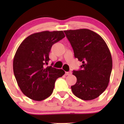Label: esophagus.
I'll use <instances>...</instances> for the list:
<instances>
[{"mask_svg":"<svg viewBox=\"0 0 124 124\" xmlns=\"http://www.w3.org/2000/svg\"><path fill=\"white\" fill-rule=\"evenodd\" d=\"M71 74V71H68V72H65V75L67 76H69V75Z\"/></svg>","mask_w":124,"mask_h":124,"instance_id":"obj_1","label":"esophagus"}]
</instances>
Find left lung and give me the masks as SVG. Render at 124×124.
I'll return each instance as SVG.
<instances>
[{
    "label": "left lung",
    "instance_id": "1",
    "mask_svg": "<svg viewBox=\"0 0 124 124\" xmlns=\"http://www.w3.org/2000/svg\"><path fill=\"white\" fill-rule=\"evenodd\" d=\"M74 57L82 62L81 69L74 70L77 82L72 93L83 100H92L106 89L112 70L110 52L102 37L87 29L64 31Z\"/></svg>",
    "mask_w": 124,
    "mask_h": 124
}]
</instances>
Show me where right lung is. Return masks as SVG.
<instances>
[{"label": "right lung", "instance_id": "1", "mask_svg": "<svg viewBox=\"0 0 124 124\" xmlns=\"http://www.w3.org/2000/svg\"><path fill=\"white\" fill-rule=\"evenodd\" d=\"M65 37L62 31H43L27 37L18 47L13 61L14 74L21 91L28 98L35 101L48 98L56 79L65 74L63 70L46 67L52 46Z\"/></svg>", "mask_w": 124, "mask_h": 124}]
</instances>
